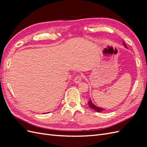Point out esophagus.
I'll use <instances>...</instances> for the list:
<instances>
[{
	"instance_id": "1",
	"label": "esophagus",
	"mask_w": 147,
	"mask_h": 147,
	"mask_svg": "<svg viewBox=\"0 0 147 147\" xmlns=\"http://www.w3.org/2000/svg\"><path fill=\"white\" fill-rule=\"evenodd\" d=\"M82 76L80 75H77V77H75V78H74V82L76 83H78L82 81Z\"/></svg>"
}]
</instances>
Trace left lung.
I'll return each instance as SVG.
<instances>
[{
  "label": "left lung",
  "mask_w": 147,
  "mask_h": 147,
  "mask_svg": "<svg viewBox=\"0 0 147 147\" xmlns=\"http://www.w3.org/2000/svg\"><path fill=\"white\" fill-rule=\"evenodd\" d=\"M123 43H124V45L125 46V47H126V45H125V43H124V42H123ZM88 103L89 106H90V107L92 109H93L94 110H95L96 112H101L102 111H103V110H105V109H103L102 108H100V107H98L96 106L94 104L92 103L91 99H90V100H89V102H88Z\"/></svg>",
  "instance_id": "left-lung-1"
}]
</instances>
